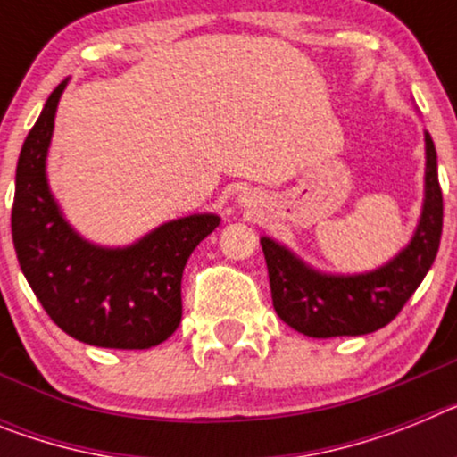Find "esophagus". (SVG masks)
I'll use <instances>...</instances> for the list:
<instances>
[{
	"mask_svg": "<svg viewBox=\"0 0 457 457\" xmlns=\"http://www.w3.org/2000/svg\"><path fill=\"white\" fill-rule=\"evenodd\" d=\"M243 203H247V198H243Z\"/></svg>",
	"mask_w": 457,
	"mask_h": 457,
	"instance_id": "esophagus-1",
	"label": "esophagus"
}]
</instances>
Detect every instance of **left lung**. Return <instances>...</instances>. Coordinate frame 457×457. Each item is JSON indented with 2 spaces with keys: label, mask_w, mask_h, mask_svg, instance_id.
I'll return each instance as SVG.
<instances>
[{
  "label": "left lung",
  "mask_w": 457,
  "mask_h": 457,
  "mask_svg": "<svg viewBox=\"0 0 457 457\" xmlns=\"http://www.w3.org/2000/svg\"><path fill=\"white\" fill-rule=\"evenodd\" d=\"M444 198L436 150L425 131V198L411 243L386 266L365 275H326L270 237H261L270 277L272 307L291 328L310 337L368 335L400 314L439 249Z\"/></svg>",
  "instance_id": "obj_1"
}]
</instances>
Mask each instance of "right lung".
I'll list each match as a JSON object with an SVG mask.
<instances>
[{"label":"right lung","mask_w":457,"mask_h":457,"mask_svg":"<svg viewBox=\"0 0 457 457\" xmlns=\"http://www.w3.org/2000/svg\"><path fill=\"white\" fill-rule=\"evenodd\" d=\"M62 80L27 134L15 169L11 210L22 275L66 335L106 349H150L169 340L182 319V270L217 214H189L147 233L131 247H96L62 217L46 178Z\"/></svg>","instance_id":"right-lung-1"}]
</instances>
